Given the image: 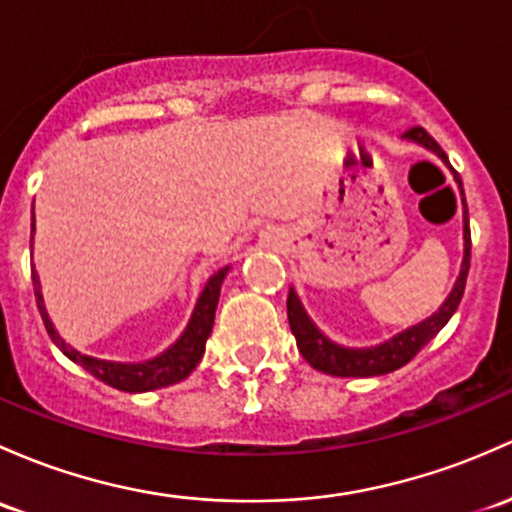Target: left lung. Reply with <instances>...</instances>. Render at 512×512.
Segmentation results:
<instances>
[{
	"label": "left lung",
	"mask_w": 512,
	"mask_h": 512,
	"mask_svg": "<svg viewBox=\"0 0 512 512\" xmlns=\"http://www.w3.org/2000/svg\"><path fill=\"white\" fill-rule=\"evenodd\" d=\"M402 139H410V142L422 144L424 149L434 152L451 169L449 157L444 154V149L439 147L437 139L427 132L424 127H410ZM454 171V169H451ZM456 184L461 186L459 174L454 171ZM469 265H471V230H469V215H464V260H461V272L456 279L454 289L446 297L444 304L439 306V311H434L429 319H424L422 324L405 328L402 333L392 336L390 341L380 343L373 348H346L333 343L331 338H326L324 333L316 328L314 321L309 319V314L304 311L301 301L294 289H289L287 297V316L289 326H292L294 338H297L299 353L304 355L306 363L311 368L321 370L326 375H336V378H373V375H385L392 370L402 368L410 360L432 341L434 336L446 326V321L454 316L456 306L461 304L466 289V277H469Z\"/></svg>",
	"instance_id": "left-lung-1"
}]
</instances>
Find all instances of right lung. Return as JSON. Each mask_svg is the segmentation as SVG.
<instances>
[{
    "label": "right lung",
    "mask_w": 512,
    "mask_h": 512,
    "mask_svg": "<svg viewBox=\"0 0 512 512\" xmlns=\"http://www.w3.org/2000/svg\"><path fill=\"white\" fill-rule=\"evenodd\" d=\"M225 274H228V267L215 272L213 277L208 279L201 297L196 301V309H193L191 321H188L186 331L181 333L179 341H176L174 346L166 348V351L157 355V358L144 360V363H115V360H100L68 346V343L56 333L51 319H48L46 306H43V297H41V282L36 270H31V279H34V294H36V304H39V311H41L43 326H46L51 341L61 348L66 358H71L73 363L80 365V368L88 370L93 378L102 380L105 385L115 387V390L149 392V390H159V387L181 383V380H186L188 375L193 373V368L201 363L203 353H206V341L213 331L215 306H218L220 284H223Z\"/></svg>",
    "instance_id": "add662e5"
}]
</instances>
